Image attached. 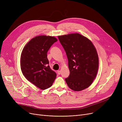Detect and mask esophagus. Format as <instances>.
I'll use <instances>...</instances> for the list:
<instances>
[{
	"instance_id": "34e87169",
	"label": "esophagus",
	"mask_w": 122,
	"mask_h": 122,
	"mask_svg": "<svg viewBox=\"0 0 122 122\" xmlns=\"http://www.w3.org/2000/svg\"><path fill=\"white\" fill-rule=\"evenodd\" d=\"M57 73L58 75H60L61 74V71H60V70H58V71H57Z\"/></svg>"
}]
</instances>
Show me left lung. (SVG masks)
I'll list each match as a JSON object with an SVG mask.
<instances>
[{
    "label": "left lung",
    "instance_id": "1",
    "mask_svg": "<svg viewBox=\"0 0 122 122\" xmlns=\"http://www.w3.org/2000/svg\"><path fill=\"white\" fill-rule=\"evenodd\" d=\"M58 37L68 60L70 75L65 79L68 86L74 91L88 87L98 69V54L93 44L87 38L77 33Z\"/></svg>",
    "mask_w": 122,
    "mask_h": 122
}]
</instances>
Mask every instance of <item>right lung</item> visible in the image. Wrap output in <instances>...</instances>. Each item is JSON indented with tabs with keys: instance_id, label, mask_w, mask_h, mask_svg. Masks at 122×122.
Here are the masks:
<instances>
[{
	"instance_id": "add662e5",
	"label": "right lung",
	"mask_w": 122,
	"mask_h": 122,
	"mask_svg": "<svg viewBox=\"0 0 122 122\" xmlns=\"http://www.w3.org/2000/svg\"><path fill=\"white\" fill-rule=\"evenodd\" d=\"M57 41L54 36H36L25 45L22 52L21 68L23 75L41 89L51 86L56 77V73L49 66L47 53Z\"/></svg>"
}]
</instances>
